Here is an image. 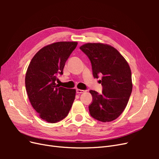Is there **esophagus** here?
Here are the masks:
<instances>
[{
    "label": "esophagus",
    "mask_w": 159,
    "mask_h": 159,
    "mask_svg": "<svg viewBox=\"0 0 159 159\" xmlns=\"http://www.w3.org/2000/svg\"><path fill=\"white\" fill-rule=\"evenodd\" d=\"M76 92L77 93H83L85 92L84 90H82V89H76Z\"/></svg>",
    "instance_id": "esophagus-1"
}]
</instances>
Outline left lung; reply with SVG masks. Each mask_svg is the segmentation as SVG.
I'll list each match as a JSON object with an SVG mask.
<instances>
[{
  "instance_id": "1",
  "label": "left lung",
  "mask_w": 159,
  "mask_h": 159,
  "mask_svg": "<svg viewBox=\"0 0 159 159\" xmlns=\"http://www.w3.org/2000/svg\"><path fill=\"white\" fill-rule=\"evenodd\" d=\"M80 48L89 58L94 78L102 75V93L89 91L93 98L90 115L99 121H112L123 113L131 94V68L119 51L109 44L86 43Z\"/></svg>"
}]
</instances>
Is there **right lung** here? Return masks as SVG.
<instances>
[{
	"mask_svg": "<svg viewBox=\"0 0 159 159\" xmlns=\"http://www.w3.org/2000/svg\"><path fill=\"white\" fill-rule=\"evenodd\" d=\"M77 42H57L43 47L32 57L25 76L27 94L33 108L45 121L55 123L68 115L76 90L59 87L65 63Z\"/></svg>",
	"mask_w": 159,
	"mask_h": 159,
	"instance_id": "1",
	"label": "right lung"
}]
</instances>
